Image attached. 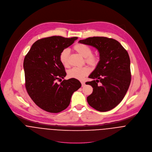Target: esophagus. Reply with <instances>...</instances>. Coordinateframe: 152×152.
<instances>
[{
	"label": "esophagus",
	"mask_w": 152,
	"mask_h": 152,
	"mask_svg": "<svg viewBox=\"0 0 152 152\" xmlns=\"http://www.w3.org/2000/svg\"><path fill=\"white\" fill-rule=\"evenodd\" d=\"M81 85H82V87H84V86L86 85V84H85L84 82L82 81V82H81Z\"/></svg>",
	"instance_id": "obj_1"
}]
</instances>
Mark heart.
<instances>
[{"label": "heart", "instance_id": "heart-1", "mask_svg": "<svg viewBox=\"0 0 152 152\" xmlns=\"http://www.w3.org/2000/svg\"><path fill=\"white\" fill-rule=\"evenodd\" d=\"M73 49L79 54L85 58L86 63L92 66H95L99 62V58L96 54H92V49L88 45L84 44H76ZM69 51L68 49H64L60 54V60L61 64L67 66L68 64V57ZM90 69L88 66L74 67L68 71V76L71 78L83 80L89 73Z\"/></svg>", "mask_w": 152, "mask_h": 152}]
</instances>
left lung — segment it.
Here are the masks:
<instances>
[{"instance_id":"obj_1","label":"left lung","mask_w":152,"mask_h":152,"mask_svg":"<svg viewBox=\"0 0 152 152\" xmlns=\"http://www.w3.org/2000/svg\"><path fill=\"white\" fill-rule=\"evenodd\" d=\"M79 43L95 47L99 53V61L88 77L93 80L86 83L93 88L87 102L98 111L110 110L122 101L130 86L129 54L120 43L113 39L93 37Z\"/></svg>"}]
</instances>
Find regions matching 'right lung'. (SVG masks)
I'll list each match as a JSON object with an SVG mask.
<instances>
[{"label":"right lung","instance_id":"1","mask_svg":"<svg viewBox=\"0 0 152 152\" xmlns=\"http://www.w3.org/2000/svg\"><path fill=\"white\" fill-rule=\"evenodd\" d=\"M77 39L52 36L40 39L25 56L23 68L27 92L33 102L47 112L58 113L66 108L72 94L81 87L75 78L64 80L60 84L56 83L66 75L60 60V53Z\"/></svg>","mask_w":152,"mask_h":152}]
</instances>
